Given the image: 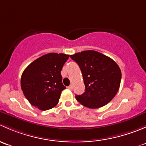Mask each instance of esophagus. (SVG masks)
I'll return each instance as SVG.
<instances>
[{
	"instance_id": "1",
	"label": "esophagus",
	"mask_w": 146,
	"mask_h": 146,
	"mask_svg": "<svg viewBox=\"0 0 146 146\" xmlns=\"http://www.w3.org/2000/svg\"><path fill=\"white\" fill-rule=\"evenodd\" d=\"M68 88L69 90H73V85H70V86H68Z\"/></svg>"
}]
</instances>
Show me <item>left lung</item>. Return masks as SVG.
<instances>
[{
  "label": "left lung",
  "mask_w": 146,
  "mask_h": 146,
  "mask_svg": "<svg viewBox=\"0 0 146 146\" xmlns=\"http://www.w3.org/2000/svg\"><path fill=\"white\" fill-rule=\"evenodd\" d=\"M81 70L85 91L76 95L80 104L97 109L108 104L117 93L121 79V72L117 63L110 57L88 50L70 56Z\"/></svg>",
  "instance_id": "obj_1"
}]
</instances>
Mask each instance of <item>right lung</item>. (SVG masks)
<instances>
[{"instance_id":"1","label":"right lung","mask_w":146,"mask_h":146,"mask_svg":"<svg viewBox=\"0 0 146 146\" xmlns=\"http://www.w3.org/2000/svg\"><path fill=\"white\" fill-rule=\"evenodd\" d=\"M69 55L49 53L39 57L25 69L21 76L23 94L32 105L44 111L58 104L62 83L61 71Z\"/></svg>"}]
</instances>
